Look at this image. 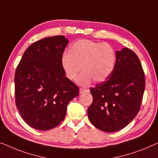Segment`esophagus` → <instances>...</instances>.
Segmentation results:
<instances>
[{"label":"esophagus","instance_id":"obj_1","mask_svg":"<svg viewBox=\"0 0 158 158\" xmlns=\"http://www.w3.org/2000/svg\"><path fill=\"white\" fill-rule=\"evenodd\" d=\"M88 91H89V90H88V89H84V88H80L79 89V93L81 94H84L86 92H88Z\"/></svg>","mask_w":158,"mask_h":158}]
</instances>
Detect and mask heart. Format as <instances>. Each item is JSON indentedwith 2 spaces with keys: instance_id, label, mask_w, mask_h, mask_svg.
<instances>
[{
  "instance_id": "heart-1",
  "label": "heart",
  "mask_w": 158,
  "mask_h": 158,
  "mask_svg": "<svg viewBox=\"0 0 158 158\" xmlns=\"http://www.w3.org/2000/svg\"><path fill=\"white\" fill-rule=\"evenodd\" d=\"M61 62L66 77L72 81L77 78L82 68L84 72L77 83L86 86L94 80L103 82L109 78L116 66V55L113 47L106 42L83 39L72 44L69 52L62 56Z\"/></svg>"
}]
</instances>
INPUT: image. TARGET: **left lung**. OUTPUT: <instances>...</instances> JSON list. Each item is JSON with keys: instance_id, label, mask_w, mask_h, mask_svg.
I'll list each match as a JSON object with an SVG mask.
<instances>
[{"instance_id": "8db88e82", "label": "left lung", "mask_w": 158, "mask_h": 158, "mask_svg": "<svg viewBox=\"0 0 158 158\" xmlns=\"http://www.w3.org/2000/svg\"><path fill=\"white\" fill-rule=\"evenodd\" d=\"M114 72L106 81L90 89L93 102L89 107V121L101 131L121 130L133 121L140 109L145 74L133 51H117Z\"/></svg>"}]
</instances>
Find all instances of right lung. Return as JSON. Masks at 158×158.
Here are the masks:
<instances>
[{"instance_id": "add662e5", "label": "right lung", "mask_w": 158, "mask_h": 158, "mask_svg": "<svg viewBox=\"0 0 158 158\" xmlns=\"http://www.w3.org/2000/svg\"><path fill=\"white\" fill-rule=\"evenodd\" d=\"M68 42L56 35L34 42L16 68V106L26 123L37 130L60 124L69 102L79 95V87L66 77L61 62Z\"/></svg>"}]
</instances>
